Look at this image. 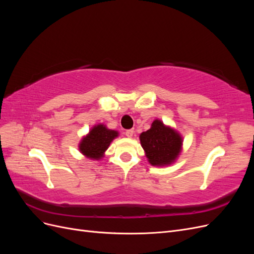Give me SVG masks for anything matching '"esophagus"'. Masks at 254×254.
Segmentation results:
<instances>
[{
	"label": "esophagus",
	"instance_id": "esophagus-1",
	"mask_svg": "<svg viewBox=\"0 0 254 254\" xmlns=\"http://www.w3.org/2000/svg\"><path fill=\"white\" fill-rule=\"evenodd\" d=\"M133 133H134V131L132 129H129V130H126V132H125V134L128 136V137H131L132 135H133Z\"/></svg>",
	"mask_w": 254,
	"mask_h": 254
}]
</instances>
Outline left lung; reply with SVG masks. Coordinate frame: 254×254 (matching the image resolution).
Masks as SVG:
<instances>
[{
	"instance_id": "left-lung-1",
	"label": "left lung",
	"mask_w": 254,
	"mask_h": 254,
	"mask_svg": "<svg viewBox=\"0 0 254 254\" xmlns=\"http://www.w3.org/2000/svg\"><path fill=\"white\" fill-rule=\"evenodd\" d=\"M140 141L148 162L153 166L172 164L182 147V136L160 120L153 121L150 129L140 134Z\"/></svg>"
}]
</instances>
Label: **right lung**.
<instances>
[{
	"label": "right lung",
	"mask_w": 254,
	"mask_h": 254,
	"mask_svg": "<svg viewBox=\"0 0 254 254\" xmlns=\"http://www.w3.org/2000/svg\"><path fill=\"white\" fill-rule=\"evenodd\" d=\"M119 135L115 130L108 129L103 124H98L82 137L79 143V150L83 156L93 160H101L110 143Z\"/></svg>",
	"instance_id": "add662e5"
}]
</instances>
